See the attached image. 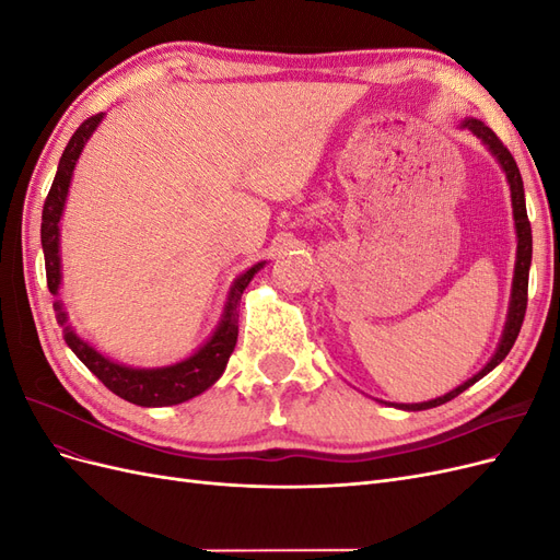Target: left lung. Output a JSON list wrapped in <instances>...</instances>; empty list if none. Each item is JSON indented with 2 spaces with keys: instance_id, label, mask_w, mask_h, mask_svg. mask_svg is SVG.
<instances>
[{
  "instance_id": "1",
  "label": "left lung",
  "mask_w": 560,
  "mask_h": 560,
  "mask_svg": "<svg viewBox=\"0 0 560 560\" xmlns=\"http://www.w3.org/2000/svg\"><path fill=\"white\" fill-rule=\"evenodd\" d=\"M460 128L471 130L486 144V149L500 163L502 173L506 177V184H510V191H512L514 229H516V264H514L510 311H506V322H504V329H502L500 343H498V348L493 352V358L486 362V366L479 371V374H474L463 385L453 387L451 393H446L444 397H436V399H430V401H420V404H389V401H383V404L395 406V409H401V411L434 409V406H442V404L451 401L453 397L465 393L469 385H474L477 381H481L486 374H490V371H493L506 358V354H510V350H512V346L516 341V336L521 331V325H523L525 306H528V273H530V261H533V231H530V222H528V212H525V194H523V179H521V173H518V165H516L514 156L510 154V149H506L498 140V135L490 130L483 121H479V118L467 116L465 121H460Z\"/></svg>"
}]
</instances>
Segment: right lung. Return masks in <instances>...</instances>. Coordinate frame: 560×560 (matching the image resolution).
I'll return each instance as SVG.
<instances>
[{
    "instance_id": "right-lung-1",
    "label": "right lung",
    "mask_w": 560,
    "mask_h": 560,
    "mask_svg": "<svg viewBox=\"0 0 560 560\" xmlns=\"http://www.w3.org/2000/svg\"><path fill=\"white\" fill-rule=\"evenodd\" d=\"M103 118H105V114H95L77 128L72 140L67 142V147L62 151L56 179H54V184H50V191L44 202L42 247H44V259H46L48 292L54 296H58L60 284H62L60 219H62V210H65V200H67V194H70L72 175H74V167H77L81 151L91 140L95 128L103 124ZM264 266H266V261L254 264L252 268L245 270V273H241L233 280L231 290H229V299L224 303L222 319H219V325L212 331V336L194 354H189V358H184V360H179L175 364H167V366L140 369V366H128V364L109 360L107 354L95 350L89 341H83V338L77 334V329L70 325V322H67V311H65L60 299H56L54 308H56L58 325L62 327L65 343L72 348L77 358L86 364L93 374L112 389L114 395H118L130 404H138V406H175V404L198 397L200 393H206L208 387H212L219 378H222L226 362L235 348V341H238L241 296L245 292V287L252 282V278L257 276Z\"/></svg>"
}]
</instances>
